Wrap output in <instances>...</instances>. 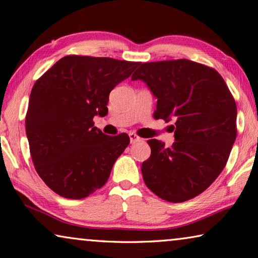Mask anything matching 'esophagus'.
I'll use <instances>...</instances> for the list:
<instances>
[{"label": "esophagus", "mask_w": 258, "mask_h": 258, "mask_svg": "<svg viewBox=\"0 0 258 258\" xmlns=\"http://www.w3.org/2000/svg\"><path fill=\"white\" fill-rule=\"evenodd\" d=\"M128 135H130V140H131V143H132V144L136 143V142H139V141L141 140V138H140V136H139V135H136L135 133H130Z\"/></svg>", "instance_id": "34e87169"}]
</instances>
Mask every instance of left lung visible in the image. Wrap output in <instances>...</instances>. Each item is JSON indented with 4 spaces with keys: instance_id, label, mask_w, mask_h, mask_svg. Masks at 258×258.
<instances>
[{
    "instance_id": "1",
    "label": "left lung",
    "mask_w": 258,
    "mask_h": 258,
    "mask_svg": "<svg viewBox=\"0 0 258 258\" xmlns=\"http://www.w3.org/2000/svg\"><path fill=\"white\" fill-rule=\"evenodd\" d=\"M132 80L145 82L157 98L156 119L175 120L172 147L147 141L151 156L142 164L146 186L167 202L194 199L222 173L236 140L231 91L216 70L186 58L143 63Z\"/></svg>"
}]
</instances>
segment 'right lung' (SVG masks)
Here are the masks:
<instances>
[{
  "label": "right lung",
  "mask_w": 258,
  "mask_h": 258,
  "mask_svg": "<svg viewBox=\"0 0 258 258\" xmlns=\"http://www.w3.org/2000/svg\"><path fill=\"white\" fill-rule=\"evenodd\" d=\"M141 62L68 55L33 86L25 117L36 172L59 196L81 200L107 182L127 134L108 136L94 126L107 113L108 95Z\"/></svg>",
  "instance_id": "add662e5"
}]
</instances>
